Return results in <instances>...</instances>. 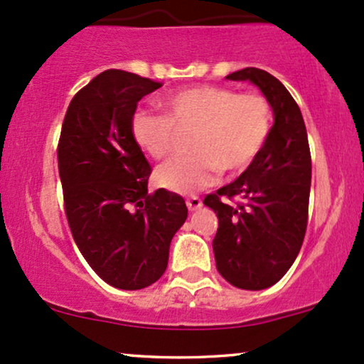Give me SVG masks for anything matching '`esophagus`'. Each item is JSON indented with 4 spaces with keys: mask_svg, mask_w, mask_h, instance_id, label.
<instances>
[{
    "mask_svg": "<svg viewBox=\"0 0 364 364\" xmlns=\"http://www.w3.org/2000/svg\"><path fill=\"white\" fill-rule=\"evenodd\" d=\"M202 200L198 198V196H190V198L186 200V207L190 208V210H198L200 207H202Z\"/></svg>",
    "mask_w": 364,
    "mask_h": 364,
    "instance_id": "esophagus-1",
    "label": "esophagus"
}]
</instances>
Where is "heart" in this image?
<instances>
[{
    "label": "heart",
    "instance_id": "1",
    "mask_svg": "<svg viewBox=\"0 0 364 364\" xmlns=\"http://www.w3.org/2000/svg\"><path fill=\"white\" fill-rule=\"evenodd\" d=\"M164 107L166 114L136 112L132 133L144 152L164 159L176 147L178 132H193V154L166 162L156 173L159 185L183 195L214 185L220 171H245L262 152L272 127L270 104L257 92L191 87L171 95Z\"/></svg>",
    "mask_w": 364,
    "mask_h": 364
}]
</instances>
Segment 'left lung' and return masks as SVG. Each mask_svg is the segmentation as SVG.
<instances>
[{"label":"left lung","instance_id":"1","mask_svg":"<svg viewBox=\"0 0 364 364\" xmlns=\"http://www.w3.org/2000/svg\"><path fill=\"white\" fill-rule=\"evenodd\" d=\"M228 80L252 82L274 111V124L262 152L232 183L207 195L203 203L219 219L212 241L219 274L235 287L260 291L291 269L308 224L311 156L306 127L292 95L260 68H243ZM220 196L240 198L236 206Z\"/></svg>","mask_w":364,"mask_h":364}]
</instances>
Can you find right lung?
Returning <instances> with one entry per match:
<instances>
[{
  "instance_id": "obj_1",
  "label": "right lung",
  "mask_w": 364,
  "mask_h": 364,
  "mask_svg": "<svg viewBox=\"0 0 364 364\" xmlns=\"http://www.w3.org/2000/svg\"><path fill=\"white\" fill-rule=\"evenodd\" d=\"M162 83L106 70L75 94L63 121L58 168L75 243L112 287L144 289L161 279L173 236L185 224V200L159 188L132 133L144 95Z\"/></svg>"
}]
</instances>
